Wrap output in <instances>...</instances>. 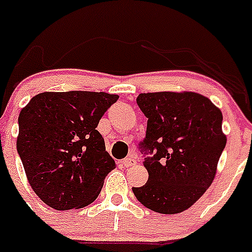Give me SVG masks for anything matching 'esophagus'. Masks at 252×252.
Returning a JSON list of instances; mask_svg holds the SVG:
<instances>
[{"label": "esophagus", "instance_id": "34e87169", "mask_svg": "<svg viewBox=\"0 0 252 252\" xmlns=\"http://www.w3.org/2000/svg\"><path fill=\"white\" fill-rule=\"evenodd\" d=\"M135 164H136V158L135 156H132V155L122 161V165H124V166H132V165H135Z\"/></svg>", "mask_w": 252, "mask_h": 252}]
</instances>
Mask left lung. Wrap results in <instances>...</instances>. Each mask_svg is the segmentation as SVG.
I'll list each match as a JSON object with an SVG mask.
<instances>
[{"label": "left lung", "instance_id": "obj_1", "mask_svg": "<svg viewBox=\"0 0 252 252\" xmlns=\"http://www.w3.org/2000/svg\"><path fill=\"white\" fill-rule=\"evenodd\" d=\"M147 121L140 151L148 181L132 187L147 208L174 215L190 208L207 191L226 144L222 113L196 92H150L136 97Z\"/></svg>", "mask_w": 252, "mask_h": 252}]
</instances>
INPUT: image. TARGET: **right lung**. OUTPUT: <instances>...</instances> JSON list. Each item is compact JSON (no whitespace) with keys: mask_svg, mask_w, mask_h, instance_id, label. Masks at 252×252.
Here are the masks:
<instances>
[{"mask_svg":"<svg viewBox=\"0 0 252 252\" xmlns=\"http://www.w3.org/2000/svg\"><path fill=\"white\" fill-rule=\"evenodd\" d=\"M118 94L43 92L21 110L17 150L35 194L57 211L83 208L116 162L96 130Z\"/></svg>","mask_w":252,"mask_h":252,"instance_id":"add662e5","label":"right lung"}]
</instances>
